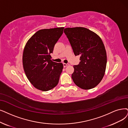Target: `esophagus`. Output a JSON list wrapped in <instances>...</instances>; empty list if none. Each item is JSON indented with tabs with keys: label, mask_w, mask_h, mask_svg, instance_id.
<instances>
[{
	"label": "esophagus",
	"mask_w": 128,
	"mask_h": 128,
	"mask_svg": "<svg viewBox=\"0 0 128 128\" xmlns=\"http://www.w3.org/2000/svg\"><path fill=\"white\" fill-rule=\"evenodd\" d=\"M63 65H64V67H67L68 66H69V64H68L64 63V64H63Z\"/></svg>",
	"instance_id": "1"
}]
</instances>
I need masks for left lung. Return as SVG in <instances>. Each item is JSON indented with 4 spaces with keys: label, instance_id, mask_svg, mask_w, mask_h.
<instances>
[{
    "label": "left lung",
    "instance_id": "obj_1",
    "mask_svg": "<svg viewBox=\"0 0 128 128\" xmlns=\"http://www.w3.org/2000/svg\"><path fill=\"white\" fill-rule=\"evenodd\" d=\"M75 56L80 55V62L74 66L71 77L79 88H94L102 79L106 66V53L99 36L84 27L64 29Z\"/></svg>",
    "mask_w": 128,
    "mask_h": 128
}]
</instances>
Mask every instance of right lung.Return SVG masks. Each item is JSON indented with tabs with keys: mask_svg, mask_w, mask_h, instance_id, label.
<instances>
[{
	"mask_svg": "<svg viewBox=\"0 0 128 128\" xmlns=\"http://www.w3.org/2000/svg\"><path fill=\"white\" fill-rule=\"evenodd\" d=\"M64 27L38 30L25 45L22 56L26 75L34 87L43 91L53 89L59 82L64 66L51 60L55 44Z\"/></svg>",
	"mask_w": 128,
	"mask_h": 128,
	"instance_id": "right-lung-1",
	"label": "right lung"
}]
</instances>
